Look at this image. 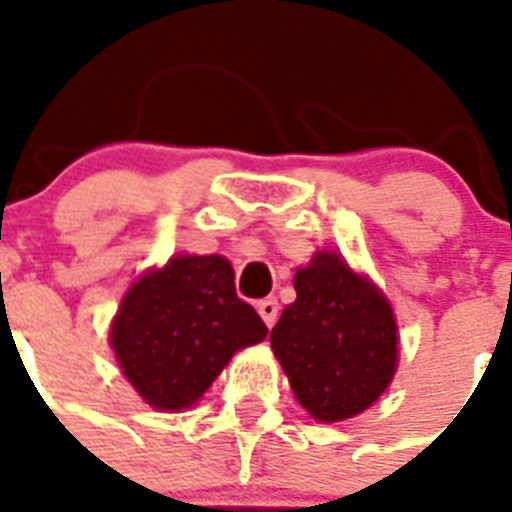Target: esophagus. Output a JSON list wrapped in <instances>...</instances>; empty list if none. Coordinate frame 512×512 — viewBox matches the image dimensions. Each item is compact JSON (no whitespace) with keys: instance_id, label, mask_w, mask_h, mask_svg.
<instances>
[{"instance_id":"esophagus-1","label":"esophagus","mask_w":512,"mask_h":512,"mask_svg":"<svg viewBox=\"0 0 512 512\" xmlns=\"http://www.w3.org/2000/svg\"><path fill=\"white\" fill-rule=\"evenodd\" d=\"M257 313L263 316V321L268 327H273V324L279 321V300H276V297H265V300L257 303Z\"/></svg>"}]
</instances>
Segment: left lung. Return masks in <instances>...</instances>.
I'll use <instances>...</instances> for the list:
<instances>
[{"label":"left lung","mask_w":512,"mask_h":512,"mask_svg":"<svg viewBox=\"0 0 512 512\" xmlns=\"http://www.w3.org/2000/svg\"><path fill=\"white\" fill-rule=\"evenodd\" d=\"M297 300L271 332L297 401L321 422L372 406L393 380L396 319L388 300L337 255L319 252L295 276Z\"/></svg>","instance_id":"left-lung-1"}]
</instances>
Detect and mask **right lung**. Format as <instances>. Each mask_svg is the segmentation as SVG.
<instances>
[{
	"label": "right lung",
	"instance_id": "add662e5",
	"mask_svg": "<svg viewBox=\"0 0 512 512\" xmlns=\"http://www.w3.org/2000/svg\"><path fill=\"white\" fill-rule=\"evenodd\" d=\"M265 335L263 319L236 295L225 257L183 255L135 281L114 321L111 345L124 377L148 404L185 409L236 350Z\"/></svg>",
	"mask_w": 512,
	"mask_h": 512
}]
</instances>
